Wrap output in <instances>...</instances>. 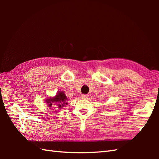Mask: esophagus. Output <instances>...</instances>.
<instances>
[{
    "label": "esophagus",
    "mask_w": 159,
    "mask_h": 159,
    "mask_svg": "<svg viewBox=\"0 0 159 159\" xmlns=\"http://www.w3.org/2000/svg\"><path fill=\"white\" fill-rule=\"evenodd\" d=\"M88 95H87V94H83V95L81 96V98L83 99H87L88 98Z\"/></svg>",
    "instance_id": "34e87169"
}]
</instances>
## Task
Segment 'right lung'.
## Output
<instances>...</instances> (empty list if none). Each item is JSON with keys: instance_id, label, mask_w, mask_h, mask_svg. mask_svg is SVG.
<instances>
[{"instance_id": "add662e5", "label": "right lung", "mask_w": 159, "mask_h": 159, "mask_svg": "<svg viewBox=\"0 0 159 159\" xmlns=\"http://www.w3.org/2000/svg\"><path fill=\"white\" fill-rule=\"evenodd\" d=\"M67 100H68L64 92H59L55 96L46 99L45 102L48 104V107L51 108V107H54L52 105H57L58 109H62V107L67 104Z\"/></svg>"}]
</instances>
